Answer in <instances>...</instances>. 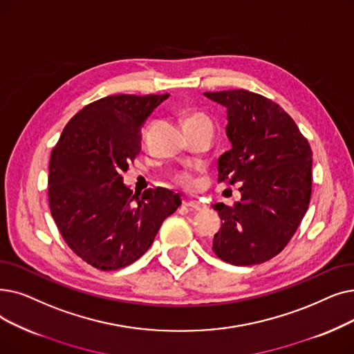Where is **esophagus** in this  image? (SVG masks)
Returning a JSON list of instances; mask_svg holds the SVG:
<instances>
[{"label": "esophagus", "mask_w": 354, "mask_h": 354, "mask_svg": "<svg viewBox=\"0 0 354 354\" xmlns=\"http://www.w3.org/2000/svg\"><path fill=\"white\" fill-rule=\"evenodd\" d=\"M185 207H188L189 209H194V211H204L205 209V205L199 201H188V203H185Z\"/></svg>", "instance_id": "34e87169"}]
</instances>
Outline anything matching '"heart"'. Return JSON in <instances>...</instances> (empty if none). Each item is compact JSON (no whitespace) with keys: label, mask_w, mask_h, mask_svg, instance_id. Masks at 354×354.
I'll use <instances>...</instances> for the list:
<instances>
[{"label":"heart","mask_w":354,"mask_h":354,"mask_svg":"<svg viewBox=\"0 0 354 354\" xmlns=\"http://www.w3.org/2000/svg\"><path fill=\"white\" fill-rule=\"evenodd\" d=\"M191 126H211L212 127V122L203 113H192L185 120V127H191ZM174 179L182 187H185V188L192 187V178L188 174H185V172H178L174 176Z\"/></svg>","instance_id":"heart-1"}]
</instances>
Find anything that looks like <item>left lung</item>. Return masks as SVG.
I'll return each instance as SVG.
<instances>
[{
  "instance_id": "left-lung-1",
  "label": "left lung",
  "mask_w": 354,
  "mask_h": 354,
  "mask_svg": "<svg viewBox=\"0 0 354 354\" xmlns=\"http://www.w3.org/2000/svg\"><path fill=\"white\" fill-rule=\"evenodd\" d=\"M227 106L232 149L218 159V182L241 183V201L212 205L223 221L212 250L236 266L279 254L308 209L313 151L279 104L248 89L205 92Z\"/></svg>"
}]
</instances>
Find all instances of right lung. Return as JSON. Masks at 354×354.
Returning a JSON list of instances; mask_svg holds the SVG:
<instances>
[{"label": "right lung", "instance_id": "right-lung-1", "mask_svg": "<svg viewBox=\"0 0 354 354\" xmlns=\"http://www.w3.org/2000/svg\"><path fill=\"white\" fill-rule=\"evenodd\" d=\"M167 97L118 94L91 102L69 120L52 150V217L71 250L95 269L136 262L180 205L166 188L133 194L122 183L142 149V124Z\"/></svg>", "mask_w": 354, "mask_h": 354}]
</instances>
